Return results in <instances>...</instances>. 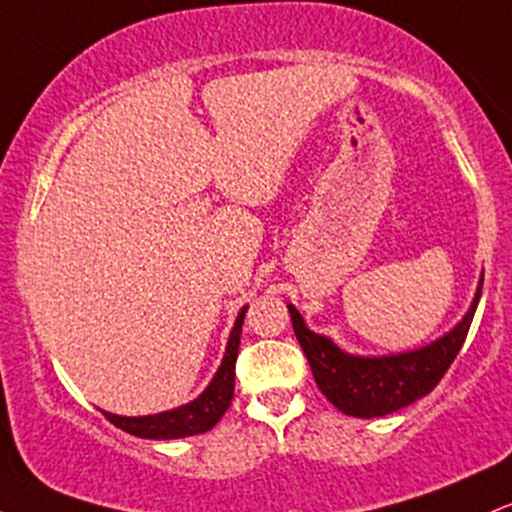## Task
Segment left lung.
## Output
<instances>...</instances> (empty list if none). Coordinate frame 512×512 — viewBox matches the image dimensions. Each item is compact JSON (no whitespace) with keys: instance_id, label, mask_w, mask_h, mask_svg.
<instances>
[{"instance_id":"1","label":"left lung","mask_w":512,"mask_h":512,"mask_svg":"<svg viewBox=\"0 0 512 512\" xmlns=\"http://www.w3.org/2000/svg\"><path fill=\"white\" fill-rule=\"evenodd\" d=\"M481 284H484V274L479 279L472 305L450 332H445L436 342L419 346V349L387 356L349 354L330 337L310 330L303 315L291 303L289 313L293 332L303 346V354L313 368L315 383L322 395L346 416L375 419V416L409 407L411 402L426 397L440 383L467 339L469 325H472L481 298Z\"/></svg>"}]
</instances>
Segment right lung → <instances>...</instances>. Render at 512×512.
<instances>
[{
    "instance_id": "1",
    "label": "right lung",
    "mask_w": 512,
    "mask_h": 512,
    "mask_svg": "<svg viewBox=\"0 0 512 512\" xmlns=\"http://www.w3.org/2000/svg\"><path fill=\"white\" fill-rule=\"evenodd\" d=\"M248 313V305L240 308V313L233 322L231 337H228L226 354L219 370L214 373L211 383L204 387L202 395H197L192 402L180 404V407L158 411V414L149 416H117L110 411H103L105 419L125 433H132L137 438L149 440H175L197 436V433L211 431L231 407L233 390H236V358L240 349V332H243V320Z\"/></svg>"
}]
</instances>
